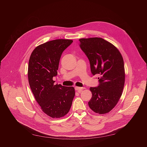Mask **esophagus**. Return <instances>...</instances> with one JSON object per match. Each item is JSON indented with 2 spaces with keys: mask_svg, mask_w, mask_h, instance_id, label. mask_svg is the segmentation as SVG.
Segmentation results:
<instances>
[{
  "mask_svg": "<svg viewBox=\"0 0 147 147\" xmlns=\"http://www.w3.org/2000/svg\"><path fill=\"white\" fill-rule=\"evenodd\" d=\"M85 89L84 87H79V86H75V90H76L78 92H81L82 90Z\"/></svg>",
  "mask_w": 147,
  "mask_h": 147,
  "instance_id": "34e87169",
  "label": "esophagus"
}]
</instances>
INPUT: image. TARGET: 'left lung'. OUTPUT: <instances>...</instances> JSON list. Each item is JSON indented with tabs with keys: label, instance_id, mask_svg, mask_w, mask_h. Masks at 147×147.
I'll return each instance as SVG.
<instances>
[{
	"label": "left lung",
	"instance_id": "left-lung-1",
	"mask_svg": "<svg viewBox=\"0 0 147 147\" xmlns=\"http://www.w3.org/2000/svg\"><path fill=\"white\" fill-rule=\"evenodd\" d=\"M79 41L89 61L92 74L100 75L98 86L90 88L92 97L88 105L96 113H107L122 94L125 82L123 57L115 46L102 38H81Z\"/></svg>",
	"mask_w": 147,
	"mask_h": 147
}]
</instances>
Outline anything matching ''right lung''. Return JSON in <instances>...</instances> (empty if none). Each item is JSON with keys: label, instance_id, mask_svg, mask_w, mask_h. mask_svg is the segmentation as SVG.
Segmentation results:
<instances>
[{"label": "right lung", "instance_id": "1", "mask_svg": "<svg viewBox=\"0 0 147 147\" xmlns=\"http://www.w3.org/2000/svg\"><path fill=\"white\" fill-rule=\"evenodd\" d=\"M73 42L59 39L37 46L29 61L28 76L32 93L42 111L53 118H59L69 111L75 95L72 86L54 85L63 51Z\"/></svg>", "mask_w": 147, "mask_h": 147}]
</instances>
